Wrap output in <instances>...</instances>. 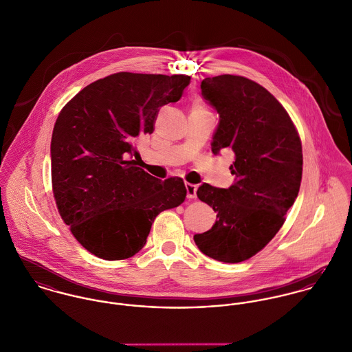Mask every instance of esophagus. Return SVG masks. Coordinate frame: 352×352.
Returning <instances> with one entry per match:
<instances>
[{"instance_id":"obj_1","label":"esophagus","mask_w":352,"mask_h":352,"mask_svg":"<svg viewBox=\"0 0 352 352\" xmlns=\"http://www.w3.org/2000/svg\"><path fill=\"white\" fill-rule=\"evenodd\" d=\"M186 190H187V198L188 199H195L197 198V190L198 187L191 183H186Z\"/></svg>"}]
</instances>
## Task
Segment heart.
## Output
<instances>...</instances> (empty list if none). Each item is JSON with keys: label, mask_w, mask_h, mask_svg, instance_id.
Segmentation results:
<instances>
[{"label": "heart", "mask_w": 352, "mask_h": 352, "mask_svg": "<svg viewBox=\"0 0 352 352\" xmlns=\"http://www.w3.org/2000/svg\"><path fill=\"white\" fill-rule=\"evenodd\" d=\"M195 108H203V107H201V104H199V102H198V104H197V105H195Z\"/></svg>", "instance_id": "heart-1"}]
</instances>
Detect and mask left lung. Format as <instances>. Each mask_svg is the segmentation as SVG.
Here are the masks:
<instances>
[{"mask_svg":"<svg viewBox=\"0 0 352 352\" xmlns=\"http://www.w3.org/2000/svg\"><path fill=\"white\" fill-rule=\"evenodd\" d=\"M201 88L219 113L211 151H234V182L229 188H198L218 219L194 241L214 260L240 263L261 251L286 221L301 186V138L283 105L250 78L207 77Z\"/></svg>","mask_w":352,"mask_h":352,"instance_id":"left-lung-1","label":"left lung"}]
</instances>
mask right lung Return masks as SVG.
<instances>
[{
    "instance_id": "right-lung-1",
    "label": "right lung",
    "mask_w": 352,
    "mask_h": 352,
    "mask_svg": "<svg viewBox=\"0 0 352 352\" xmlns=\"http://www.w3.org/2000/svg\"><path fill=\"white\" fill-rule=\"evenodd\" d=\"M191 77L120 72L100 78L60 109L51 137L52 194L76 240L104 260L146 244L155 217L180 206L182 177L164 182L137 166V141L158 111L182 98Z\"/></svg>"
}]
</instances>
